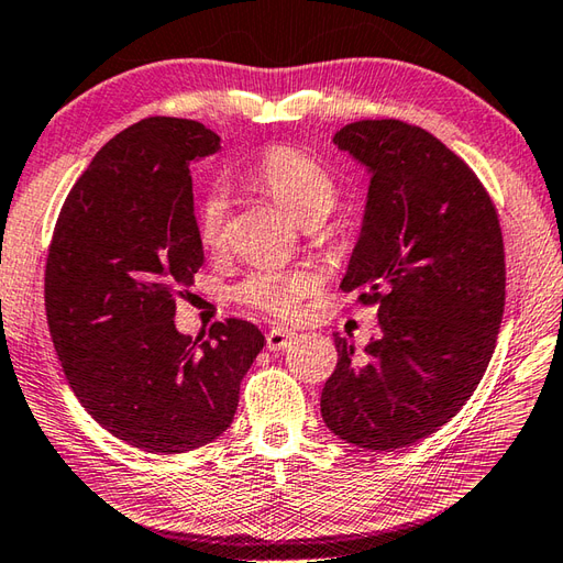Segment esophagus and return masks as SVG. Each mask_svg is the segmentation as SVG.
<instances>
[{
    "instance_id": "34e87169",
    "label": "esophagus",
    "mask_w": 563,
    "mask_h": 563,
    "mask_svg": "<svg viewBox=\"0 0 563 563\" xmlns=\"http://www.w3.org/2000/svg\"><path fill=\"white\" fill-rule=\"evenodd\" d=\"M292 338H295V333H292V331H285V329H271V331H268V335H266V347H268L271 352H280V350H285L287 345L292 343Z\"/></svg>"
}]
</instances>
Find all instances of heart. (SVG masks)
Wrapping results in <instances>:
<instances>
[{"label": "heart", "instance_id": "1", "mask_svg": "<svg viewBox=\"0 0 563 563\" xmlns=\"http://www.w3.org/2000/svg\"><path fill=\"white\" fill-rule=\"evenodd\" d=\"M252 179L302 225H317L338 201V185L329 169L295 148L271 151L256 165ZM228 213V194L218 187L208 191L196 208V230L208 250L225 244ZM317 283L319 278L311 268H256L234 287V299L266 317L292 319Z\"/></svg>", "mask_w": 563, "mask_h": 563}]
</instances>
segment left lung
<instances>
[{
	"mask_svg": "<svg viewBox=\"0 0 563 563\" xmlns=\"http://www.w3.org/2000/svg\"><path fill=\"white\" fill-rule=\"evenodd\" d=\"M369 173L341 287L378 305L362 355L333 333L321 417L338 439L390 451L434 434L475 394L504 317L499 216L477 175L420 126L362 120L333 136Z\"/></svg>",
	"mask_w": 563,
	"mask_h": 563,
	"instance_id": "obj_1",
	"label": "left lung"
}]
</instances>
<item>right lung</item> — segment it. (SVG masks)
I'll use <instances>...</instances> for the list:
<instances>
[{"label":"right lung","instance_id":"right-lung-1","mask_svg":"<svg viewBox=\"0 0 563 563\" xmlns=\"http://www.w3.org/2000/svg\"><path fill=\"white\" fill-rule=\"evenodd\" d=\"M218 148L194 120L132 124L96 153L52 234L45 311L64 376L102 429L148 453L218 439L266 343L242 319L213 323L206 341L175 329L203 264L189 167Z\"/></svg>","mask_w":563,"mask_h":563}]
</instances>
